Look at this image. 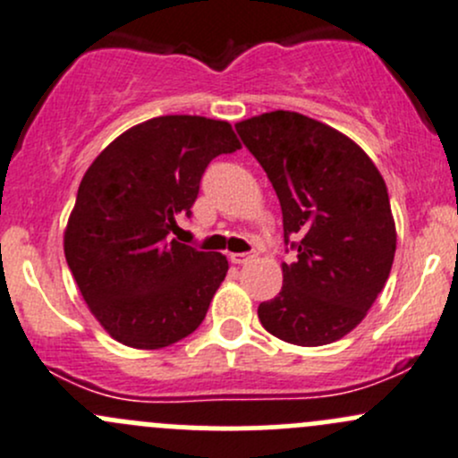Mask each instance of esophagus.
<instances>
[{
    "mask_svg": "<svg viewBox=\"0 0 458 458\" xmlns=\"http://www.w3.org/2000/svg\"><path fill=\"white\" fill-rule=\"evenodd\" d=\"M257 259V250H250V252H237V255H230V261L233 263H239V266H243V263H250Z\"/></svg>",
    "mask_w": 458,
    "mask_h": 458,
    "instance_id": "34e87169",
    "label": "esophagus"
}]
</instances>
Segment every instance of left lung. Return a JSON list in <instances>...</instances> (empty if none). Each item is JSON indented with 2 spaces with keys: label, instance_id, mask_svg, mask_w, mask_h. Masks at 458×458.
<instances>
[{
  "label": "left lung",
  "instance_id": "obj_1",
  "mask_svg": "<svg viewBox=\"0 0 458 458\" xmlns=\"http://www.w3.org/2000/svg\"><path fill=\"white\" fill-rule=\"evenodd\" d=\"M284 212V285L259 303L276 339L326 345L359 326L390 276L396 230L386 182L352 140L306 114L275 110L239 122ZM288 252V250H285Z\"/></svg>",
  "mask_w": 458,
  "mask_h": 458
}]
</instances>
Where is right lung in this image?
Wrapping results in <instances>:
<instances>
[{
  "label": "right lung",
  "instance_id": "1",
  "mask_svg": "<svg viewBox=\"0 0 458 458\" xmlns=\"http://www.w3.org/2000/svg\"><path fill=\"white\" fill-rule=\"evenodd\" d=\"M239 148L228 122L165 114L123 132L86 170L64 252L119 344L165 348L201 326L228 261L170 233L179 216L191 219L208 164Z\"/></svg>",
  "mask_w": 458,
  "mask_h": 458
}]
</instances>
